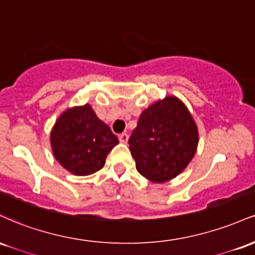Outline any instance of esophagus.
<instances>
[{"mask_svg":"<svg viewBox=\"0 0 255 255\" xmlns=\"http://www.w3.org/2000/svg\"><path fill=\"white\" fill-rule=\"evenodd\" d=\"M128 134L127 133H122V134H120L119 135V139H120V142H121V144H127V141H128Z\"/></svg>","mask_w":255,"mask_h":255,"instance_id":"obj_1","label":"esophagus"}]
</instances>
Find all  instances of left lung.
Returning a JSON list of instances; mask_svg holds the SVG:
<instances>
[{
	"label": "left lung",
	"instance_id": "left-lung-1",
	"mask_svg": "<svg viewBox=\"0 0 255 255\" xmlns=\"http://www.w3.org/2000/svg\"><path fill=\"white\" fill-rule=\"evenodd\" d=\"M128 142L136 170L151 182L164 183L180 175L194 157L198 126L180 98L165 96L142 111Z\"/></svg>",
	"mask_w": 255,
	"mask_h": 255
}]
</instances>
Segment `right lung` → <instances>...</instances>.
Returning a JSON list of instances; mask_svg holds the SVG:
<instances>
[{"instance_id":"right-lung-1","label":"right lung","mask_w":255,"mask_h":255,"mask_svg":"<svg viewBox=\"0 0 255 255\" xmlns=\"http://www.w3.org/2000/svg\"><path fill=\"white\" fill-rule=\"evenodd\" d=\"M54 157L66 170L87 176L101 170L119 139L90 104L64 110L50 133Z\"/></svg>"}]
</instances>
